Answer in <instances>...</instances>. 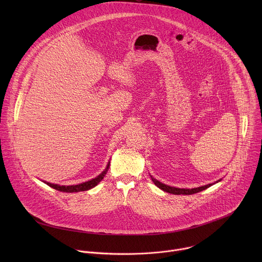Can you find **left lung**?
I'll return each mask as SVG.
<instances>
[{
  "label": "left lung",
  "mask_w": 262,
  "mask_h": 262,
  "mask_svg": "<svg viewBox=\"0 0 262 262\" xmlns=\"http://www.w3.org/2000/svg\"><path fill=\"white\" fill-rule=\"evenodd\" d=\"M151 179H152L154 183L158 186V188H160L164 192H167V193H170V194H173V195H192V194H196V193H199L203 190H206L207 188H209V186H211L213 184V183H209V184L202 185V186H199V188H195V189H178V188H174V186L166 185V184L160 182L159 180L155 179L152 176H151Z\"/></svg>",
  "instance_id": "1"
}]
</instances>
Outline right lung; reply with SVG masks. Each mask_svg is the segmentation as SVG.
<instances>
[{
	"label": "right lung",
	"mask_w": 262,
	"mask_h": 262,
	"mask_svg": "<svg viewBox=\"0 0 262 262\" xmlns=\"http://www.w3.org/2000/svg\"><path fill=\"white\" fill-rule=\"evenodd\" d=\"M108 167H110V164H107L105 170L101 174H99L97 177H95L89 181L77 184V185H59V184H54V183H50V182H46V183L48 185H50L51 188H53L57 191H60V192H64V193H76V192H81V191H88V190L94 188L95 185H97L99 183V181H101V179L106 174Z\"/></svg>",
	"instance_id": "obj_1"
}]
</instances>
